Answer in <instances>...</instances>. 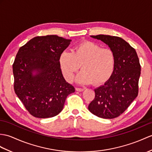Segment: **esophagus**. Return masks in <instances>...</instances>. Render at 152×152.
Returning a JSON list of instances; mask_svg holds the SVG:
<instances>
[{
    "label": "esophagus",
    "instance_id": "1",
    "mask_svg": "<svg viewBox=\"0 0 152 152\" xmlns=\"http://www.w3.org/2000/svg\"><path fill=\"white\" fill-rule=\"evenodd\" d=\"M76 91H79V92H82V91H84L83 88H78V87H76Z\"/></svg>",
    "mask_w": 152,
    "mask_h": 152
}]
</instances>
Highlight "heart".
Returning a JSON list of instances; mask_svg holds the SVG:
<instances>
[{
  "mask_svg": "<svg viewBox=\"0 0 152 152\" xmlns=\"http://www.w3.org/2000/svg\"><path fill=\"white\" fill-rule=\"evenodd\" d=\"M59 65L65 78L70 82L79 69L76 81L81 84L101 86L111 78L115 67V56L111 49L102 48L94 42L84 41L77 44L72 52L63 50Z\"/></svg>",
  "mask_w": 152,
  "mask_h": 152,
  "instance_id": "b5f03b06",
  "label": "heart"
}]
</instances>
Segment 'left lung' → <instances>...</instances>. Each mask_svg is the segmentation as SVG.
Instances as JSON below:
<instances>
[{
	"instance_id": "1",
	"label": "left lung",
	"mask_w": 152,
	"mask_h": 152,
	"mask_svg": "<svg viewBox=\"0 0 152 152\" xmlns=\"http://www.w3.org/2000/svg\"><path fill=\"white\" fill-rule=\"evenodd\" d=\"M91 37L104 42L114 52L115 67L111 78L94 89L95 97L88 109L100 118H114L123 113L138 95L139 59L135 49L121 37L108 35Z\"/></svg>"
}]
</instances>
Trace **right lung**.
Masks as SVG:
<instances>
[{"mask_svg":"<svg viewBox=\"0 0 152 152\" xmlns=\"http://www.w3.org/2000/svg\"><path fill=\"white\" fill-rule=\"evenodd\" d=\"M70 39L56 35L34 37L21 47L13 64L14 91L30 113L39 118L58 115L75 91L59 65Z\"/></svg>","mask_w":152,"mask_h":152,"instance_id":"right-lung-1","label":"right lung"}]
</instances>
